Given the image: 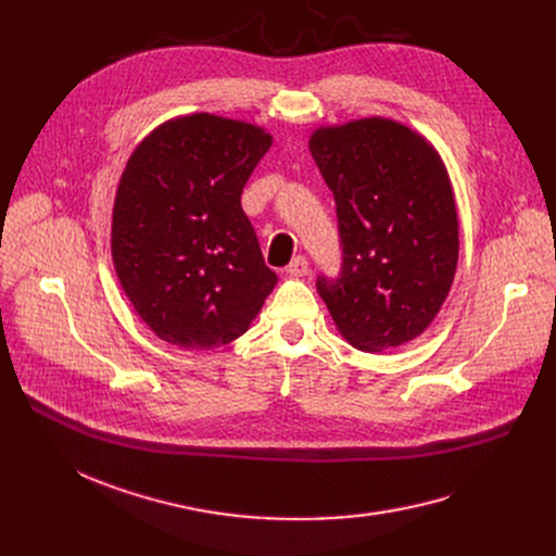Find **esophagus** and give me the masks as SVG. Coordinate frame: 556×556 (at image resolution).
<instances>
[{"label":"esophagus","instance_id":"esophagus-1","mask_svg":"<svg viewBox=\"0 0 556 556\" xmlns=\"http://www.w3.org/2000/svg\"><path fill=\"white\" fill-rule=\"evenodd\" d=\"M286 273L288 275H293V277H304V275H308V258L306 256H295L293 261L288 263V268H286Z\"/></svg>","mask_w":556,"mask_h":556}]
</instances>
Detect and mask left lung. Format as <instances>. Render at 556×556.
Returning a JSON list of instances; mask_svg holds the SVG:
<instances>
[{
  "instance_id": "8db88e82",
  "label": "left lung",
  "mask_w": 556,
  "mask_h": 556,
  "mask_svg": "<svg viewBox=\"0 0 556 556\" xmlns=\"http://www.w3.org/2000/svg\"><path fill=\"white\" fill-rule=\"evenodd\" d=\"M311 155L333 191L342 263L315 286L340 333L383 352L424 333L457 266V214L432 146L390 119L319 128Z\"/></svg>"
}]
</instances>
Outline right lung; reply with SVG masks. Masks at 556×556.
I'll use <instances>...</instances> for the list:
<instances>
[{"label": "right lung", "mask_w": 556, "mask_h": 556, "mask_svg": "<svg viewBox=\"0 0 556 556\" xmlns=\"http://www.w3.org/2000/svg\"><path fill=\"white\" fill-rule=\"evenodd\" d=\"M270 135L193 114L130 155L112 212V258L139 317L162 340L212 349L248 331L277 275L263 263L241 193Z\"/></svg>", "instance_id": "right-lung-1"}]
</instances>
